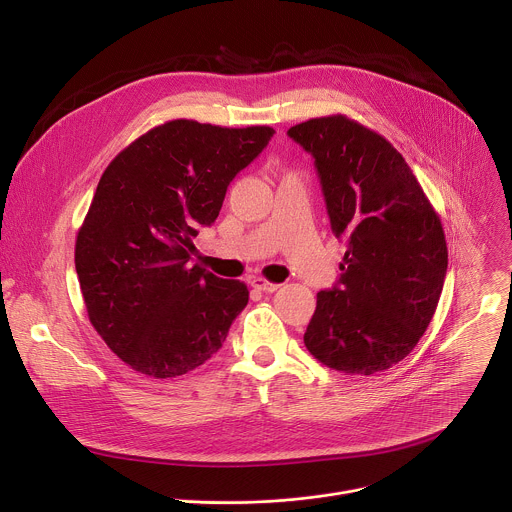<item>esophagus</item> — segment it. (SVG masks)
<instances>
[{"label": "esophagus", "mask_w": 512, "mask_h": 512, "mask_svg": "<svg viewBox=\"0 0 512 512\" xmlns=\"http://www.w3.org/2000/svg\"><path fill=\"white\" fill-rule=\"evenodd\" d=\"M251 285H253L255 289L263 291V293H275V291L281 287L279 283H271V281H267V279H263V277H255V279L251 281Z\"/></svg>", "instance_id": "34e87169"}]
</instances>
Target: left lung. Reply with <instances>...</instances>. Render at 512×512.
<instances>
[{"label": "left lung", "instance_id": "left-lung-1", "mask_svg": "<svg viewBox=\"0 0 512 512\" xmlns=\"http://www.w3.org/2000/svg\"><path fill=\"white\" fill-rule=\"evenodd\" d=\"M289 136L312 154L330 227L346 239L338 285L316 295L305 346L338 372L388 370L415 348L439 303L441 219L404 156L364 124L330 114Z\"/></svg>", "mask_w": 512, "mask_h": 512}]
</instances>
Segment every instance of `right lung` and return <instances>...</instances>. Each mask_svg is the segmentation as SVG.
<instances>
[{
  "label": "right lung",
  "instance_id": "add662e5",
  "mask_svg": "<svg viewBox=\"0 0 512 512\" xmlns=\"http://www.w3.org/2000/svg\"><path fill=\"white\" fill-rule=\"evenodd\" d=\"M273 134L176 118L106 166L75 267L91 324L132 370L176 378L202 366L247 305L245 283L188 261L198 227L215 221L229 182Z\"/></svg>",
  "mask_w": 512,
  "mask_h": 512
}]
</instances>
